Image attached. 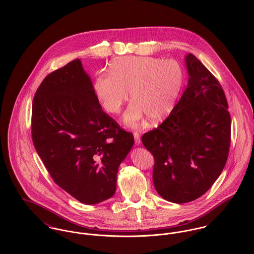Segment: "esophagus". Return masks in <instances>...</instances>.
Returning a JSON list of instances; mask_svg holds the SVG:
<instances>
[{"mask_svg":"<svg viewBox=\"0 0 254 254\" xmlns=\"http://www.w3.org/2000/svg\"><path fill=\"white\" fill-rule=\"evenodd\" d=\"M134 139H135V144L136 145H139L141 144V139H140V133L139 132H137V131L134 132Z\"/></svg>","mask_w":254,"mask_h":254,"instance_id":"esophagus-1","label":"esophagus"}]
</instances>
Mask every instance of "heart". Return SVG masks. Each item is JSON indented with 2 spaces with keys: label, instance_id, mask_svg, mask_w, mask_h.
Listing matches in <instances>:
<instances>
[{
  "label": "heart",
  "instance_id": "heart-1",
  "mask_svg": "<svg viewBox=\"0 0 254 254\" xmlns=\"http://www.w3.org/2000/svg\"><path fill=\"white\" fill-rule=\"evenodd\" d=\"M184 74L173 60L153 57H123L110 63L109 73L95 75L94 94L106 111L118 114L128 101L134 100L125 121L136 126L146 114L157 121L174 108L183 86Z\"/></svg>",
  "mask_w": 254,
  "mask_h": 254
}]
</instances>
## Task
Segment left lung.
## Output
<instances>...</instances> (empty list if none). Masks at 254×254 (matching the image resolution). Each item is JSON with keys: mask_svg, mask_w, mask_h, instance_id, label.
I'll list each match as a JSON object with an SVG mask.
<instances>
[{"mask_svg": "<svg viewBox=\"0 0 254 254\" xmlns=\"http://www.w3.org/2000/svg\"><path fill=\"white\" fill-rule=\"evenodd\" d=\"M188 87L168 117L142 136L154 159L156 191L175 203L205 193L221 174L231 144V115L217 78L192 54Z\"/></svg>", "mask_w": 254, "mask_h": 254, "instance_id": "8db88e82", "label": "left lung"}]
</instances>
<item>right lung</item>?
<instances>
[{"instance_id": "obj_1", "label": "right lung", "mask_w": 254, "mask_h": 254, "mask_svg": "<svg viewBox=\"0 0 254 254\" xmlns=\"http://www.w3.org/2000/svg\"><path fill=\"white\" fill-rule=\"evenodd\" d=\"M31 135L54 182L86 204L114 194L118 167L134 144L133 134L102 109L78 59L38 87Z\"/></svg>"}]
</instances>
